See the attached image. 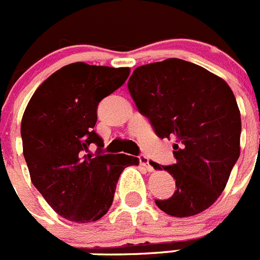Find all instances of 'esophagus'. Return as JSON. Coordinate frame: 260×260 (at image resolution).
Here are the masks:
<instances>
[{
    "mask_svg": "<svg viewBox=\"0 0 260 260\" xmlns=\"http://www.w3.org/2000/svg\"><path fill=\"white\" fill-rule=\"evenodd\" d=\"M139 162L143 168H146L148 171H153V166L151 165V161H149V158L147 156H144V154H140Z\"/></svg>",
    "mask_w": 260,
    "mask_h": 260,
    "instance_id": "esophagus-1",
    "label": "esophagus"
}]
</instances>
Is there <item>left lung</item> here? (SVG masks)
I'll return each instance as SVG.
<instances>
[{"label": "left lung", "instance_id": "left-lung-1", "mask_svg": "<svg viewBox=\"0 0 260 260\" xmlns=\"http://www.w3.org/2000/svg\"><path fill=\"white\" fill-rule=\"evenodd\" d=\"M127 89L158 138H174L168 170L175 192L154 200L162 211L185 218L218 200L240 157L241 116L227 82L197 64L171 58L138 67Z\"/></svg>", "mask_w": 260, "mask_h": 260}]
</instances>
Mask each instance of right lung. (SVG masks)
<instances>
[{"label": "right lung", "mask_w": 260, "mask_h": 260, "mask_svg": "<svg viewBox=\"0 0 260 260\" xmlns=\"http://www.w3.org/2000/svg\"><path fill=\"white\" fill-rule=\"evenodd\" d=\"M128 68L73 63L40 85L21 118L23 154L30 180L47 204L71 222L101 219L113 202L123 169L137 157L104 154L94 132L96 109L128 77ZM91 144L98 147L94 156Z\"/></svg>", "instance_id": "add662e5"}]
</instances>
